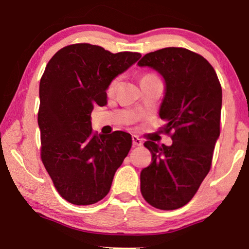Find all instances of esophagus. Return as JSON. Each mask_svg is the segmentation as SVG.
<instances>
[{
	"instance_id": "34e87169",
	"label": "esophagus",
	"mask_w": 249,
	"mask_h": 249,
	"mask_svg": "<svg viewBox=\"0 0 249 249\" xmlns=\"http://www.w3.org/2000/svg\"><path fill=\"white\" fill-rule=\"evenodd\" d=\"M132 140H133V145L134 146H141L142 144V142L141 138L138 137V136H136V135H133Z\"/></svg>"
}]
</instances>
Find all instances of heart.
<instances>
[{
	"mask_svg": "<svg viewBox=\"0 0 249 249\" xmlns=\"http://www.w3.org/2000/svg\"><path fill=\"white\" fill-rule=\"evenodd\" d=\"M147 75H153V74H146V75H144V77H147ZM119 81H120L119 78H116V79L113 80V81L111 82V84H109V87H108V91L109 92H112L113 90L115 89L116 86H117V83H119Z\"/></svg>",
	"mask_w": 249,
	"mask_h": 249,
	"instance_id": "1",
	"label": "heart"
}]
</instances>
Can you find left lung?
<instances>
[{
    "instance_id": "1",
    "label": "left lung",
    "mask_w": 249,
    "mask_h": 249,
    "mask_svg": "<svg viewBox=\"0 0 249 249\" xmlns=\"http://www.w3.org/2000/svg\"><path fill=\"white\" fill-rule=\"evenodd\" d=\"M137 65L165 80L159 116L167 122L163 130L174 132L170 146L144 144L153 161L141 172V191L154 208L176 210L192 199L210 171L220 137L222 88L209 61L185 48L156 50Z\"/></svg>"
}]
</instances>
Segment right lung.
I'll use <instances>...</instances> for the list:
<instances>
[{"mask_svg":"<svg viewBox=\"0 0 249 249\" xmlns=\"http://www.w3.org/2000/svg\"><path fill=\"white\" fill-rule=\"evenodd\" d=\"M141 57L74 44L61 48L46 66L39 83L40 155L59 195L70 203L102 200L132 147L128 133L93 134L91 113L95 104L107 103L109 84Z\"/></svg>","mask_w":249,"mask_h":249,"instance_id":"obj_1","label":"right lung"}]
</instances>
